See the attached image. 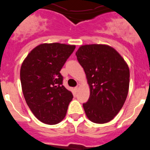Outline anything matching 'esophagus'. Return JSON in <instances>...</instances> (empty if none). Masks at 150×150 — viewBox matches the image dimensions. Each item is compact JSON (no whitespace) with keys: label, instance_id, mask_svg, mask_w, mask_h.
I'll return each mask as SVG.
<instances>
[{"label":"esophagus","instance_id":"1","mask_svg":"<svg viewBox=\"0 0 150 150\" xmlns=\"http://www.w3.org/2000/svg\"><path fill=\"white\" fill-rule=\"evenodd\" d=\"M79 87H80V85H79V84H78L77 86H76L75 87V89H76V91H77V90L79 89Z\"/></svg>","mask_w":150,"mask_h":150}]
</instances>
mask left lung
I'll return each instance as SVG.
<instances>
[{
	"instance_id": "obj_1",
	"label": "left lung",
	"mask_w": 150,
	"mask_h": 150,
	"mask_svg": "<svg viewBox=\"0 0 150 150\" xmlns=\"http://www.w3.org/2000/svg\"><path fill=\"white\" fill-rule=\"evenodd\" d=\"M76 58L83 67L90 87L88 101L83 104L90 121L104 124L122 109L129 88L128 64L113 48L107 45L80 46Z\"/></svg>"
}]
</instances>
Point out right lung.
Segmentation results:
<instances>
[{"mask_svg":"<svg viewBox=\"0 0 150 150\" xmlns=\"http://www.w3.org/2000/svg\"><path fill=\"white\" fill-rule=\"evenodd\" d=\"M76 46L43 43L30 51L20 70L22 92L36 118L47 125L60 122L73 95L63 85L60 71Z\"/></svg>","mask_w":150,"mask_h":150,"instance_id":"add662e5","label":"right lung"}]
</instances>
